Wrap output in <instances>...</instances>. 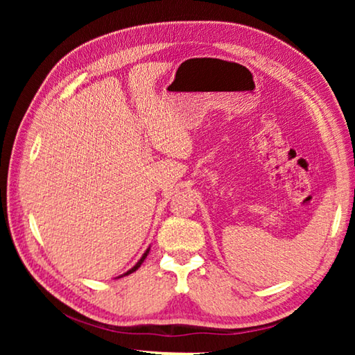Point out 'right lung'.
Returning <instances> with one entry per match:
<instances>
[{
  "label": "right lung",
  "mask_w": 355,
  "mask_h": 355,
  "mask_svg": "<svg viewBox=\"0 0 355 355\" xmlns=\"http://www.w3.org/2000/svg\"><path fill=\"white\" fill-rule=\"evenodd\" d=\"M148 250H150V249H147V250H146V254H144V255L141 257V260H139V261H137V263L135 264V266H133V268H131V269H130V271H127V272H125L123 275H128V274H131V272H135V271H136V269L141 266V264H142V261H144V260H146V257H147V254H148Z\"/></svg>",
  "instance_id": "obj_1"
}]
</instances>
